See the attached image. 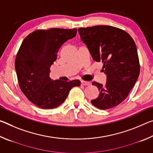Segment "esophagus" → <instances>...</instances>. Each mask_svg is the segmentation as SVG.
<instances>
[{"mask_svg": "<svg viewBox=\"0 0 153 153\" xmlns=\"http://www.w3.org/2000/svg\"><path fill=\"white\" fill-rule=\"evenodd\" d=\"M82 85L83 86H90V83L89 82H86V81H82Z\"/></svg>", "mask_w": 153, "mask_h": 153, "instance_id": "34e87169", "label": "esophagus"}]
</instances>
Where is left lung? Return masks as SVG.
Masks as SVG:
<instances>
[{"mask_svg":"<svg viewBox=\"0 0 153 153\" xmlns=\"http://www.w3.org/2000/svg\"><path fill=\"white\" fill-rule=\"evenodd\" d=\"M81 40L86 45L93 60L103 64L107 76L105 85L94 82L100 91L92 104L99 109H108L126 99L140 74L136 44L125 31L108 25L81 27Z\"/></svg>","mask_w":153,"mask_h":153,"instance_id":"left-lung-1","label":"left lung"}]
</instances>
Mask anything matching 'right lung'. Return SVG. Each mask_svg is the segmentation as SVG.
<instances>
[{
  "label": "right lung",
  "instance_id": "1",
  "mask_svg": "<svg viewBox=\"0 0 153 153\" xmlns=\"http://www.w3.org/2000/svg\"><path fill=\"white\" fill-rule=\"evenodd\" d=\"M77 29L38 30L24 38L15 62L20 89L30 101L41 108H54L66 99L70 90L79 86V79L53 80L50 68L59 49L76 36Z\"/></svg>",
  "mask_w": 153,
  "mask_h": 153
}]
</instances>
